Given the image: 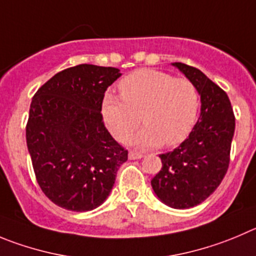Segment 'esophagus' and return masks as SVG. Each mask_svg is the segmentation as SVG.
Masks as SVG:
<instances>
[{
	"instance_id": "1",
	"label": "esophagus",
	"mask_w": 256,
	"mask_h": 256,
	"mask_svg": "<svg viewBox=\"0 0 256 256\" xmlns=\"http://www.w3.org/2000/svg\"><path fill=\"white\" fill-rule=\"evenodd\" d=\"M142 156H144V155H142V152H134V150H131V152H128V159H131V160H135V159H142Z\"/></svg>"
}]
</instances>
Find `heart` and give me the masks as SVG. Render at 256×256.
<instances>
[{
    "label": "heart",
    "mask_w": 256,
    "mask_h": 256,
    "mask_svg": "<svg viewBox=\"0 0 256 256\" xmlns=\"http://www.w3.org/2000/svg\"><path fill=\"white\" fill-rule=\"evenodd\" d=\"M122 98L107 93L102 114L110 132L117 140H126L140 125L145 128L130 139L138 146H168L188 138L197 121L200 94L187 78L155 69H140L118 84Z\"/></svg>",
    "instance_id": "b5f03b06"
}]
</instances>
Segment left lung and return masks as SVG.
Wrapping results in <instances>:
<instances>
[{
	"instance_id": "left-lung-1",
	"label": "left lung",
	"mask_w": 256,
	"mask_h": 256,
	"mask_svg": "<svg viewBox=\"0 0 256 256\" xmlns=\"http://www.w3.org/2000/svg\"><path fill=\"white\" fill-rule=\"evenodd\" d=\"M172 66L194 83L200 96V114L182 144L173 152L159 155L163 166L152 179V187L166 206L186 210L202 204L225 176L235 116L228 94L206 74L183 63Z\"/></svg>"
}]
</instances>
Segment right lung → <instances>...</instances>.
Wrapping results in <instances>:
<instances>
[{
    "mask_svg": "<svg viewBox=\"0 0 256 256\" xmlns=\"http://www.w3.org/2000/svg\"><path fill=\"white\" fill-rule=\"evenodd\" d=\"M120 69L80 64L56 73L30 104L26 144L44 194L62 208H97L111 193L124 149L107 131L102 101Z\"/></svg>",
    "mask_w": 256,
    "mask_h": 256,
    "instance_id": "right-lung-1",
    "label": "right lung"
}]
</instances>
